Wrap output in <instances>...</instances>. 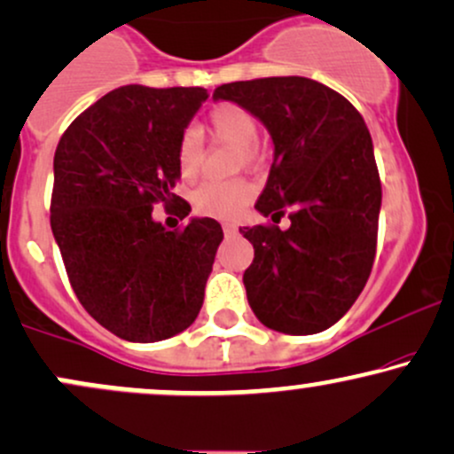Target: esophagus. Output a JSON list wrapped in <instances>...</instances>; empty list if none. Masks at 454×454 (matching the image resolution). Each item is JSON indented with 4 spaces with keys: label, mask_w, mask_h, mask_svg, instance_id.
I'll return each mask as SVG.
<instances>
[{
    "label": "esophagus",
    "mask_w": 454,
    "mask_h": 454,
    "mask_svg": "<svg viewBox=\"0 0 454 454\" xmlns=\"http://www.w3.org/2000/svg\"><path fill=\"white\" fill-rule=\"evenodd\" d=\"M223 232L228 234V237H231V234H237V226H234V223H223Z\"/></svg>",
    "instance_id": "esophagus-1"
}]
</instances>
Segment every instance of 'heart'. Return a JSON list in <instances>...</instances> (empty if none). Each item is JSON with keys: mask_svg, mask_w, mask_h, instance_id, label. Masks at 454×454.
Instances as JSON below:
<instances>
[{"mask_svg": "<svg viewBox=\"0 0 454 454\" xmlns=\"http://www.w3.org/2000/svg\"><path fill=\"white\" fill-rule=\"evenodd\" d=\"M209 129L215 138L239 147V164H252L256 160L254 143L258 138V123L247 108L239 104H220L209 114ZM175 158L179 175L185 181L194 179L202 160V134L196 128L184 129L176 140ZM252 196V185L245 181H207L194 190L192 205L198 215L231 220L247 207Z\"/></svg>", "mask_w": 454, "mask_h": 454, "instance_id": "heart-1", "label": "heart"}]
</instances>
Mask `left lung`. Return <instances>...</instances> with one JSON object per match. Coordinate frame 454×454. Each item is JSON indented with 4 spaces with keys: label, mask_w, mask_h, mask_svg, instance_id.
Wrapping results in <instances>:
<instances>
[{
    "label": "left lung",
    "mask_w": 454,
    "mask_h": 454,
    "mask_svg": "<svg viewBox=\"0 0 454 454\" xmlns=\"http://www.w3.org/2000/svg\"><path fill=\"white\" fill-rule=\"evenodd\" d=\"M213 100L247 108L269 129L273 164L260 215L290 228L243 226L254 262L243 273L252 311L286 335H314L346 314L376 258L382 187L373 143L346 98L305 76L217 87Z\"/></svg>",
    "instance_id": "left-lung-1"
}]
</instances>
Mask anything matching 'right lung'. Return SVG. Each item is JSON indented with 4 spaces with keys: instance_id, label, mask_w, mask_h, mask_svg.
<instances>
[{
    "instance_id": "right-lung-1",
    "label": "right lung",
    "mask_w": 454,
    "mask_h": 454,
    "mask_svg": "<svg viewBox=\"0 0 454 454\" xmlns=\"http://www.w3.org/2000/svg\"><path fill=\"white\" fill-rule=\"evenodd\" d=\"M209 93L202 87H119L72 121L53 160L51 228L67 278L93 320L126 341L153 343L196 320L222 226L190 217L168 231L153 205L175 194L176 140Z\"/></svg>"
}]
</instances>
